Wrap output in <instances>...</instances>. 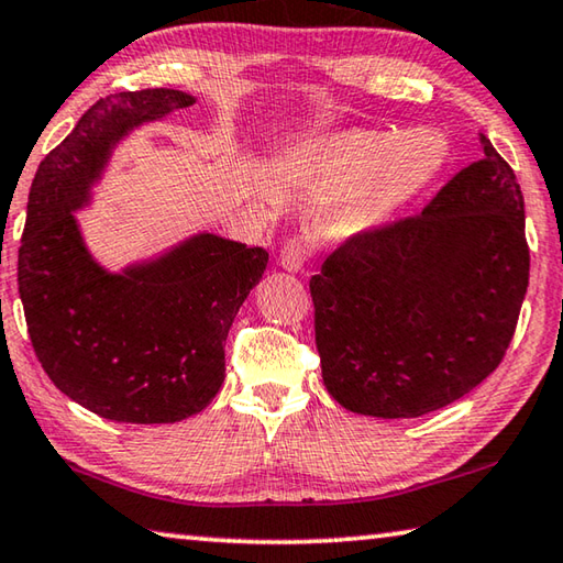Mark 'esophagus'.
<instances>
[{"label": "esophagus", "instance_id": "obj_1", "mask_svg": "<svg viewBox=\"0 0 563 563\" xmlns=\"http://www.w3.org/2000/svg\"><path fill=\"white\" fill-rule=\"evenodd\" d=\"M309 254H311V250H309L307 242L291 240V242L284 244V250L279 254V266H282V269H287V272H301L303 264L309 262Z\"/></svg>", "mask_w": 563, "mask_h": 563}]
</instances>
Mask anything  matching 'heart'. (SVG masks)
<instances>
[{
  "instance_id": "1",
  "label": "heart",
  "mask_w": 563,
  "mask_h": 563,
  "mask_svg": "<svg viewBox=\"0 0 563 563\" xmlns=\"http://www.w3.org/2000/svg\"><path fill=\"white\" fill-rule=\"evenodd\" d=\"M450 145L432 128L402 133L363 131L287 157L297 170L317 173L346 190L361 192L346 214L351 230H376L426 190L448 163Z\"/></svg>"
}]
</instances>
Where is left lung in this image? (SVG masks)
Segmentation results:
<instances>
[{"instance_id": "8db88e82", "label": "left lung", "mask_w": 563, "mask_h": 563, "mask_svg": "<svg viewBox=\"0 0 563 563\" xmlns=\"http://www.w3.org/2000/svg\"><path fill=\"white\" fill-rule=\"evenodd\" d=\"M479 141L426 210L351 236L311 276L321 376L351 412L428 416L505 358L529 287L525 197Z\"/></svg>"}]
</instances>
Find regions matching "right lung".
<instances>
[{
	"label": "right lung",
	"mask_w": 563,
	"mask_h": 563,
	"mask_svg": "<svg viewBox=\"0 0 563 563\" xmlns=\"http://www.w3.org/2000/svg\"><path fill=\"white\" fill-rule=\"evenodd\" d=\"M195 96L145 88L101 98L34 175L19 246V297L36 358L54 386L106 420L177 422L224 380V341L269 262L262 246L200 232L153 260L108 272L84 242L113 147Z\"/></svg>",
	"instance_id": "add662e5"
}]
</instances>
